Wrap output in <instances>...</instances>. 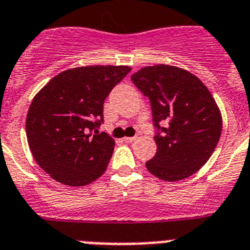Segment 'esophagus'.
<instances>
[{
	"mask_svg": "<svg viewBox=\"0 0 250 250\" xmlns=\"http://www.w3.org/2000/svg\"><path fill=\"white\" fill-rule=\"evenodd\" d=\"M135 136H132V138H129V136H125V138H124V141H125V143H132V141L135 140Z\"/></svg>",
	"mask_w": 250,
	"mask_h": 250,
	"instance_id": "obj_1",
	"label": "esophagus"
}]
</instances>
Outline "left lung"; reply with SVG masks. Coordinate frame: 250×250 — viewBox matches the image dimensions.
I'll list each match as a JSON object with an SVG mask.
<instances>
[{"label": "left lung", "instance_id": "8db88e82", "mask_svg": "<svg viewBox=\"0 0 250 250\" xmlns=\"http://www.w3.org/2000/svg\"><path fill=\"white\" fill-rule=\"evenodd\" d=\"M131 80L149 98L158 129V150L146 161L147 170L165 182L193 175L209 160L222 134V114L213 95L195 75L164 63L140 68Z\"/></svg>", "mask_w": 250, "mask_h": 250}]
</instances>
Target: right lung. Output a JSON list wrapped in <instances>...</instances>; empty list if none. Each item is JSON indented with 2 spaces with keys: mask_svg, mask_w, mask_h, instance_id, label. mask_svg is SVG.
Returning a JSON list of instances; mask_svg holds the SVG:
<instances>
[{
  "mask_svg": "<svg viewBox=\"0 0 250 250\" xmlns=\"http://www.w3.org/2000/svg\"><path fill=\"white\" fill-rule=\"evenodd\" d=\"M129 66H81L52 77L40 90L26 118L28 146L51 178L83 187L105 173L115 141L98 130L104 101L130 72Z\"/></svg>",
  "mask_w": 250,
  "mask_h": 250,
  "instance_id": "right-lung-1",
  "label": "right lung"
}]
</instances>
